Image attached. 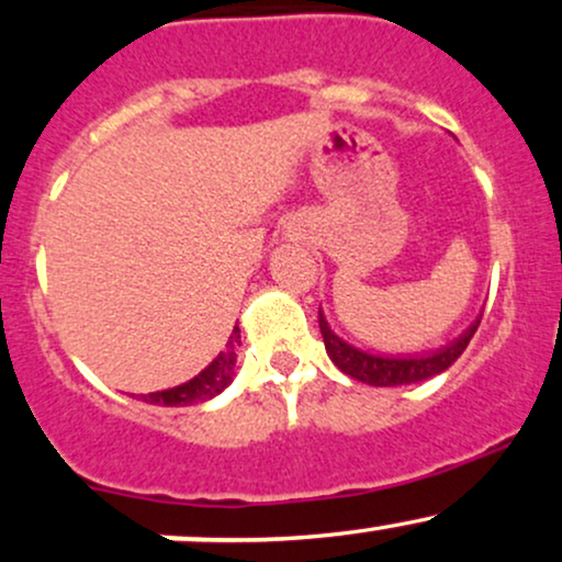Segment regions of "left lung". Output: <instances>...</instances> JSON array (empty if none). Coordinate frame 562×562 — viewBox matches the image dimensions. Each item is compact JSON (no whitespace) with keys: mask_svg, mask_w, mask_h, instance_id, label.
Here are the masks:
<instances>
[{"mask_svg":"<svg viewBox=\"0 0 562 562\" xmlns=\"http://www.w3.org/2000/svg\"><path fill=\"white\" fill-rule=\"evenodd\" d=\"M481 319H475L465 333L457 340H451L449 346L438 348L434 353H423V357H378V353H367L362 348L346 344L338 335L330 330L325 317L319 314V330L325 338L327 357L333 359L335 367L353 380H362L367 385H380V389H391V385H406V383H420L438 375V372L449 370L451 364L460 359V353L465 351L470 338L479 330Z\"/></svg>","mask_w":562,"mask_h":562,"instance_id":"left-lung-1","label":"left lung"}]
</instances>
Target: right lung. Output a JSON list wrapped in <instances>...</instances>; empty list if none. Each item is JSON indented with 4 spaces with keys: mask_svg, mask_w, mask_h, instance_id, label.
Returning <instances> with one entry per match:
<instances>
[{
    "mask_svg": "<svg viewBox=\"0 0 562 562\" xmlns=\"http://www.w3.org/2000/svg\"><path fill=\"white\" fill-rule=\"evenodd\" d=\"M240 344V327H235L229 335V344L222 353L205 367L200 375H195L187 383L177 385V389L169 391H156V393H142V402L150 404H164V406H187L198 402H209L216 393H222L232 383V375H235V362L237 353L235 348Z\"/></svg>",
    "mask_w": 562,
    "mask_h": 562,
    "instance_id": "1",
    "label": "right lung"
}]
</instances>
